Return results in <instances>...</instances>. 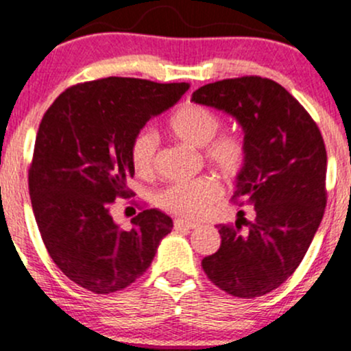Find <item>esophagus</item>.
Here are the masks:
<instances>
[{"instance_id":"1","label":"esophagus","mask_w":351,"mask_h":351,"mask_svg":"<svg viewBox=\"0 0 351 351\" xmlns=\"http://www.w3.org/2000/svg\"><path fill=\"white\" fill-rule=\"evenodd\" d=\"M173 225H175L176 230H182V228L193 230V228H196V226H198V223L188 221V219H183V218H176L175 221H173Z\"/></svg>"}]
</instances>
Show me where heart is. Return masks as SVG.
Here are the masks:
<instances>
[{
	"mask_svg": "<svg viewBox=\"0 0 351 351\" xmlns=\"http://www.w3.org/2000/svg\"><path fill=\"white\" fill-rule=\"evenodd\" d=\"M223 119L217 111L186 103L171 114L168 128L173 136L203 148V158L221 175L234 178L243 171L248 161V145L238 132H221ZM158 136L152 130H140L133 136L130 158L140 175L148 176L155 169ZM221 196V184L213 176H199L186 182H176L156 195V205L168 213L184 218H198Z\"/></svg>",
	"mask_w": 351,
	"mask_h": 351,
	"instance_id": "b5f03b06",
	"label": "heart"
}]
</instances>
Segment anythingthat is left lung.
Here are the masks:
<instances>
[{
	"mask_svg": "<svg viewBox=\"0 0 351 351\" xmlns=\"http://www.w3.org/2000/svg\"><path fill=\"white\" fill-rule=\"evenodd\" d=\"M191 101L226 111L243 126L248 161L233 199L243 205L245 198L256 215L255 221L238 218L234 225H218L221 245L202 267L228 295H267L293 275L322 223L325 141L310 113L273 80H221L198 88Z\"/></svg>",
	"mask_w": 351,
	"mask_h": 351,
	"instance_id": "8db88e82",
	"label": "left lung"
}]
</instances>
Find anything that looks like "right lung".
Listing matches in <instances>:
<instances>
[{
    "instance_id": "add662e5",
    "label": "right lung",
    "mask_w": 351,
    "mask_h": 351,
    "mask_svg": "<svg viewBox=\"0 0 351 351\" xmlns=\"http://www.w3.org/2000/svg\"><path fill=\"white\" fill-rule=\"evenodd\" d=\"M188 88L110 76L69 86L46 110L28 171L33 213L51 260L84 290L130 287L171 232V218L155 208H141L128 232L110 210L134 195L126 184L134 175L133 136Z\"/></svg>"
}]
</instances>
